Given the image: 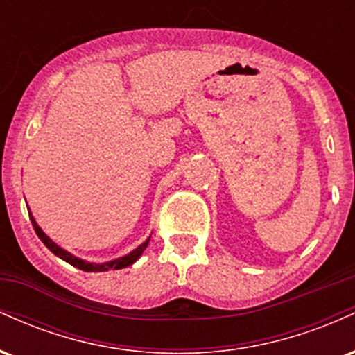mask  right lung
Masks as SVG:
<instances>
[{
    "mask_svg": "<svg viewBox=\"0 0 355 355\" xmlns=\"http://www.w3.org/2000/svg\"><path fill=\"white\" fill-rule=\"evenodd\" d=\"M30 220H31V223H33V229H35V232H36V235H38L40 240H42L44 245L50 248L53 254H55L56 257H60V259H63L64 262H68V263H70V266L80 268V270H85V272H105V270H110V268H113V270H118V268H125V267L132 266L133 262H137L138 257L144 254V250H145L146 245H148V242H150V239H146L145 242L141 243L140 247L135 248V250L130 252L128 255L121 257V259L113 260V262H107V263H89V262H85V260L78 259V257L68 254L67 250H63V248H60L58 245H56V243L53 242V240H51L50 237H48V235H44L43 230L40 229L38 225H36L35 218L31 217V214H30Z\"/></svg>",
    "mask_w": 355,
    "mask_h": 355,
    "instance_id": "obj_1",
    "label": "right lung"
}]
</instances>
